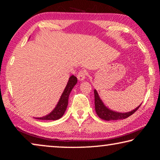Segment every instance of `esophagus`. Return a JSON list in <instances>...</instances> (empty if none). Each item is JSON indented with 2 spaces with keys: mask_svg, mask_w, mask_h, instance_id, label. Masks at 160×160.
I'll use <instances>...</instances> for the list:
<instances>
[{
  "mask_svg": "<svg viewBox=\"0 0 160 160\" xmlns=\"http://www.w3.org/2000/svg\"><path fill=\"white\" fill-rule=\"evenodd\" d=\"M86 75H87L86 70H80V71L78 72V74L77 75V78H78V80L82 81V80H84L85 79Z\"/></svg>",
  "mask_w": 160,
  "mask_h": 160,
  "instance_id": "esophagus-1",
  "label": "esophagus"
}]
</instances>
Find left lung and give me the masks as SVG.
<instances>
[{
  "label": "left lung",
  "mask_w": 160,
  "mask_h": 160,
  "mask_svg": "<svg viewBox=\"0 0 160 160\" xmlns=\"http://www.w3.org/2000/svg\"><path fill=\"white\" fill-rule=\"evenodd\" d=\"M94 105H95V111L97 114L98 115L100 118L103 119V120L106 121H111V120H121V119H124L129 117L131 116L132 113H134L136 111L139 109L140 106L135 108L134 110L131 111V112H127V113H120V112H116L113 111L107 108L104 103L100 99L98 93L96 90H94Z\"/></svg>",
  "instance_id": "8db88e82"
}]
</instances>
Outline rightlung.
<instances>
[{
  "label": "right lung",
  "instance_id": "1",
  "mask_svg": "<svg viewBox=\"0 0 160 160\" xmlns=\"http://www.w3.org/2000/svg\"><path fill=\"white\" fill-rule=\"evenodd\" d=\"M78 82L77 78L74 75H71L69 78L68 82L67 83V85L65 88L64 91L62 93L61 98L59 99L57 105H56L55 109L51 112L48 115L43 116L40 118H35L40 120H58L61 118L66 112V108L68 106V97L70 95V92L72 91L73 87L76 85Z\"/></svg>",
  "mask_w": 160,
  "mask_h": 160
}]
</instances>
